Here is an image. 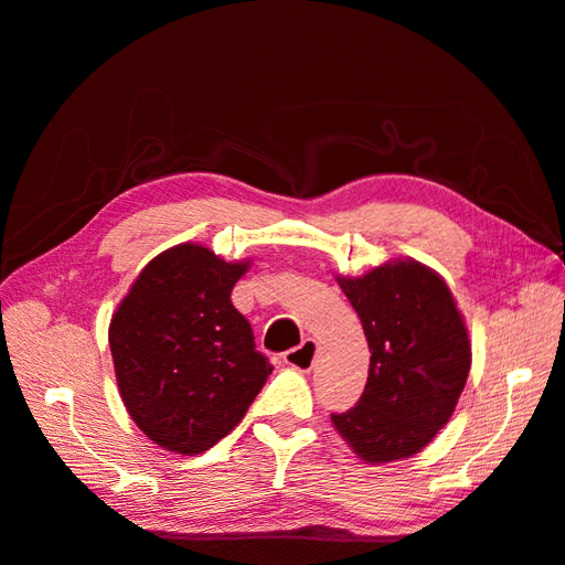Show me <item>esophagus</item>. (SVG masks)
Wrapping results in <instances>:
<instances>
[{"instance_id": "1", "label": "esophagus", "mask_w": 565, "mask_h": 565, "mask_svg": "<svg viewBox=\"0 0 565 565\" xmlns=\"http://www.w3.org/2000/svg\"><path fill=\"white\" fill-rule=\"evenodd\" d=\"M316 355H318V343L313 339H305L300 347L286 351L281 358L288 366H296L300 372H309L316 362Z\"/></svg>"}]
</instances>
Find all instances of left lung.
Wrapping results in <instances>:
<instances>
[{
    "label": "left lung",
    "instance_id": "1",
    "mask_svg": "<svg viewBox=\"0 0 565 565\" xmlns=\"http://www.w3.org/2000/svg\"><path fill=\"white\" fill-rule=\"evenodd\" d=\"M370 343L362 397L330 413L364 461L420 452L450 420L471 370L469 332L452 292L415 260L387 263L360 279L339 277Z\"/></svg>",
    "mask_w": 565,
    "mask_h": 565
}]
</instances>
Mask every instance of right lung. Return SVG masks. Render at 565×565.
<instances>
[{
  "label": "right lung",
  "instance_id": "obj_1",
  "mask_svg": "<svg viewBox=\"0 0 565 565\" xmlns=\"http://www.w3.org/2000/svg\"><path fill=\"white\" fill-rule=\"evenodd\" d=\"M247 263L180 244L147 263L110 321L121 402L157 446L199 455L242 418L273 364L231 302Z\"/></svg>",
  "mask_w": 565,
  "mask_h": 565
}]
</instances>
